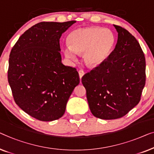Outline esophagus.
<instances>
[{
    "label": "esophagus",
    "mask_w": 154,
    "mask_h": 154,
    "mask_svg": "<svg viewBox=\"0 0 154 154\" xmlns=\"http://www.w3.org/2000/svg\"><path fill=\"white\" fill-rule=\"evenodd\" d=\"M79 79H80V80H81V79H82V77L84 76V74H85V72H84V71L83 70H79Z\"/></svg>",
    "instance_id": "34e87169"
}]
</instances>
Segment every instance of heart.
Here are the masks:
<instances>
[{
    "label": "heart",
    "instance_id": "b5f03b06",
    "mask_svg": "<svg viewBox=\"0 0 154 154\" xmlns=\"http://www.w3.org/2000/svg\"><path fill=\"white\" fill-rule=\"evenodd\" d=\"M116 39L113 32L100 27H88L72 31L69 36L70 45L63 50L67 58L75 60L77 53L83 52V60L88 66L95 67L107 60L115 47Z\"/></svg>",
    "mask_w": 154,
    "mask_h": 154
}]
</instances>
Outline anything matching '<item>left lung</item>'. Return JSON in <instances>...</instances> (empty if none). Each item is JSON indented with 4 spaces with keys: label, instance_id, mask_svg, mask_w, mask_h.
Wrapping results in <instances>:
<instances>
[{
    "label": "left lung",
    "instance_id": "obj_1",
    "mask_svg": "<svg viewBox=\"0 0 154 154\" xmlns=\"http://www.w3.org/2000/svg\"><path fill=\"white\" fill-rule=\"evenodd\" d=\"M114 26L118 40L113 52L82 78L91 112L105 120L122 117L135 107L146 81V62L139 42L127 30Z\"/></svg>",
    "mask_w": 154,
    "mask_h": 154
}]
</instances>
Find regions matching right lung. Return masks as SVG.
Masks as SVG:
<instances>
[{"label":"right lung","mask_w":154,"mask_h":154,"mask_svg":"<svg viewBox=\"0 0 154 154\" xmlns=\"http://www.w3.org/2000/svg\"><path fill=\"white\" fill-rule=\"evenodd\" d=\"M75 21L40 22L25 31L12 47L8 82L23 111L42 121H54L79 84L75 68L61 62L60 38Z\"/></svg>","instance_id":"right-lung-1"}]
</instances>
